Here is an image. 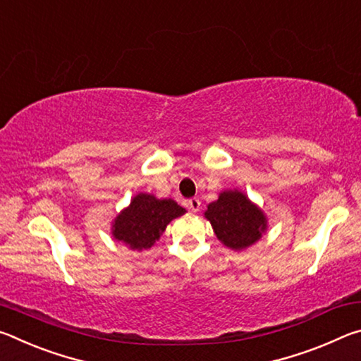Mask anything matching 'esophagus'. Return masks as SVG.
Returning <instances> with one entry per match:
<instances>
[{
  "instance_id": "esophagus-1",
  "label": "esophagus",
  "mask_w": 361,
  "mask_h": 361,
  "mask_svg": "<svg viewBox=\"0 0 361 361\" xmlns=\"http://www.w3.org/2000/svg\"><path fill=\"white\" fill-rule=\"evenodd\" d=\"M188 207L191 212H197L200 209V200L197 197H192L188 200Z\"/></svg>"
}]
</instances>
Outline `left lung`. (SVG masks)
Returning <instances> with one entry per match:
<instances>
[{
	"label": "left lung",
	"instance_id": "left-lung-1",
	"mask_svg": "<svg viewBox=\"0 0 361 361\" xmlns=\"http://www.w3.org/2000/svg\"><path fill=\"white\" fill-rule=\"evenodd\" d=\"M205 218L219 240L232 250H242L259 239L266 231V216L239 191H226L212 202Z\"/></svg>",
	"mask_w": 361,
	"mask_h": 361
}]
</instances>
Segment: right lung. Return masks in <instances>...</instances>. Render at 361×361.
Masks as SVG:
<instances>
[{"label": "right lung", "mask_w": 361, "mask_h": 361, "mask_svg": "<svg viewBox=\"0 0 361 361\" xmlns=\"http://www.w3.org/2000/svg\"><path fill=\"white\" fill-rule=\"evenodd\" d=\"M185 212L172 199L159 200L151 194H138L114 219L113 235L133 250H148L166 231L167 224Z\"/></svg>", "instance_id": "add662e5"}]
</instances>
